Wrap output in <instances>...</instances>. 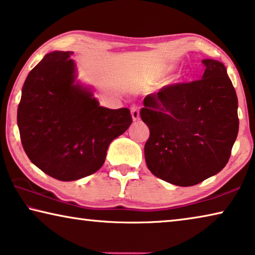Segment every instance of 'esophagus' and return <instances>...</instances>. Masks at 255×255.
<instances>
[{
  "label": "esophagus",
  "mask_w": 255,
  "mask_h": 255,
  "mask_svg": "<svg viewBox=\"0 0 255 255\" xmlns=\"http://www.w3.org/2000/svg\"><path fill=\"white\" fill-rule=\"evenodd\" d=\"M131 118L134 121H137L139 120V111L138 109H137L136 107H132L131 108Z\"/></svg>",
  "instance_id": "1"
}]
</instances>
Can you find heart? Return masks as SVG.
I'll list each match as a JSON object with an SVG mask.
<instances>
[{"label":"heart","mask_w":255,"mask_h":255,"mask_svg":"<svg viewBox=\"0 0 255 255\" xmlns=\"http://www.w3.org/2000/svg\"><path fill=\"white\" fill-rule=\"evenodd\" d=\"M173 68H175V66H172V64L171 66H165V67L161 68L160 70H157L154 77H153V82H157V80L164 78V77L167 76L169 72H171L173 70ZM186 77H187V72H185V71L180 72V74L172 80V83H183L186 79Z\"/></svg>","instance_id":"b5f03b06"}]
</instances>
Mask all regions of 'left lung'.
<instances>
[{
    "instance_id": "left-lung-1",
    "label": "left lung",
    "mask_w": 255,
    "mask_h": 255,
    "mask_svg": "<svg viewBox=\"0 0 255 255\" xmlns=\"http://www.w3.org/2000/svg\"><path fill=\"white\" fill-rule=\"evenodd\" d=\"M202 79L165 86L144 99L149 137L144 154L157 178L193 186L227 164L238 134V101L224 64L202 60Z\"/></svg>"
}]
</instances>
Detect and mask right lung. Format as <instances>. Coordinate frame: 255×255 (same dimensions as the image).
I'll return each mask as SVG.
<instances>
[{
    "label": "right lung",
    "mask_w": 255,
    "mask_h": 255,
    "mask_svg": "<svg viewBox=\"0 0 255 255\" xmlns=\"http://www.w3.org/2000/svg\"><path fill=\"white\" fill-rule=\"evenodd\" d=\"M74 52L47 53L25 80L17 121L22 147L36 167L62 181L102 167L110 143L132 123L129 109L100 107L76 82Z\"/></svg>",
    "instance_id": "right-lung-1"
}]
</instances>
